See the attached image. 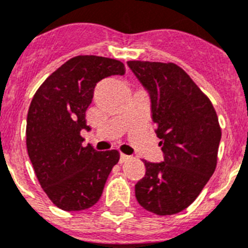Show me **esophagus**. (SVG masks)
Segmentation results:
<instances>
[{
    "label": "esophagus",
    "mask_w": 248,
    "mask_h": 248,
    "mask_svg": "<svg viewBox=\"0 0 248 248\" xmlns=\"http://www.w3.org/2000/svg\"><path fill=\"white\" fill-rule=\"evenodd\" d=\"M130 155H124V153H122V155H120V159H119V162L120 163H125L126 161H129V159H130Z\"/></svg>",
    "instance_id": "1"
}]
</instances>
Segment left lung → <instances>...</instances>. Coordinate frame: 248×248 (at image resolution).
Returning <instances> with one entry per match:
<instances>
[{"label": "left lung", "instance_id": "obj_1", "mask_svg": "<svg viewBox=\"0 0 248 248\" xmlns=\"http://www.w3.org/2000/svg\"><path fill=\"white\" fill-rule=\"evenodd\" d=\"M151 96L152 120L164 153L162 163L142 161L146 174L135 185L140 206L171 216L197 199L218 162L221 129L211 100L174 63L129 61Z\"/></svg>", "mask_w": 248, "mask_h": 248}]
</instances>
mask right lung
I'll list each match as a JSON object with an SVG mask.
<instances>
[{
  "label": "right lung",
  "instance_id": "add662e5",
  "mask_svg": "<svg viewBox=\"0 0 248 248\" xmlns=\"http://www.w3.org/2000/svg\"><path fill=\"white\" fill-rule=\"evenodd\" d=\"M124 72L120 61L77 56L52 73L32 97L27 118L28 155L42 190L63 211H84L97 203L119 161L117 150L84 147L80 131L90 130L85 112L97 82Z\"/></svg>",
  "mask_w": 248,
  "mask_h": 248
}]
</instances>
